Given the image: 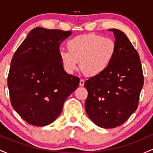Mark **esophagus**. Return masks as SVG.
Returning <instances> with one entry per match:
<instances>
[{"instance_id": "1", "label": "esophagus", "mask_w": 153, "mask_h": 153, "mask_svg": "<svg viewBox=\"0 0 153 153\" xmlns=\"http://www.w3.org/2000/svg\"><path fill=\"white\" fill-rule=\"evenodd\" d=\"M84 82H85V81H84V80H82V79H80V83H79L80 86H83V85H84Z\"/></svg>"}]
</instances>
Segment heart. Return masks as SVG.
Returning <instances> with one entry per match:
<instances>
[{
	"instance_id": "1",
	"label": "heart",
	"mask_w": 153,
	"mask_h": 153,
	"mask_svg": "<svg viewBox=\"0 0 153 153\" xmlns=\"http://www.w3.org/2000/svg\"><path fill=\"white\" fill-rule=\"evenodd\" d=\"M68 51L61 50L59 58L64 69L73 73L78 68L88 76H96L109 66L117 52V44L111 38L96 34L78 35L67 44Z\"/></svg>"
}]
</instances>
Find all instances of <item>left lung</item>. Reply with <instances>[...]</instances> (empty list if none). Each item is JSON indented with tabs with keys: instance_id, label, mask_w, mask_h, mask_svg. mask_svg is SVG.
Wrapping results in <instances>:
<instances>
[{
	"instance_id": "left-lung-1",
	"label": "left lung",
	"mask_w": 153,
	"mask_h": 153,
	"mask_svg": "<svg viewBox=\"0 0 153 153\" xmlns=\"http://www.w3.org/2000/svg\"><path fill=\"white\" fill-rule=\"evenodd\" d=\"M117 52L108 68L85 82V108L92 122L110 129L124 124L138 107L144 76L138 52L126 34L112 29Z\"/></svg>"
}]
</instances>
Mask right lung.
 <instances>
[{
  "mask_svg": "<svg viewBox=\"0 0 153 153\" xmlns=\"http://www.w3.org/2000/svg\"><path fill=\"white\" fill-rule=\"evenodd\" d=\"M71 31L36 27L12 57L8 87L12 106L26 122L43 127L62 112L80 78L68 74L59 58V45Z\"/></svg>",
  "mask_w": 153,
  "mask_h": 153,
  "instance_id": "add662e5",
  "label": "right lung"
}]
</instances>
